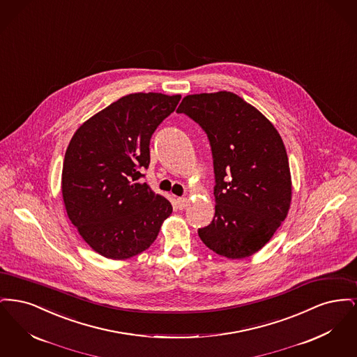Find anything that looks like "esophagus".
<instances>
[{
	"instance_id": "1",
	"label": "esophagus",
	"mask_w": 357,
	"mask_h": 357,
	"mask_svg": "<svg viewBox=\"0 0 357 357\" xmlns=\"http://www.w3.org/2000/svg\"><path fill=\"white\" fill-rule=\"evenodd\" d=\"M187 204H188V199H187V198H183V197L176 198V206H178L181 210H183L185 207H187Z\"/></svg>"
}]
</instances>
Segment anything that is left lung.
<instances>
[{"instance_id": "8db88e82", "label": "left lung", "mask_w": 357, "mask_h": 357, "mask_svg": "<svg viewBox=\"0 0 357 357\" xmlns=\"http://www.w3.org/2000/svg\"><path fill=\"white\" fill-rule=\"evenodd\" d=\"M186 114L207 134L215 175V215L198 230L226 258L262 249L288 215L291 179L284 142L272 123L233 92L188 95Z\"/></svg>"}]
</instances>
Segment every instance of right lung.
<instances>
[{
    "mask_svg": "<svg viewBox=\"0 0 357 357\" xmlns=\"http://www.w3.org/2000/svg\"><path fill=\"white\" fill-rule=\"evenodd\" d=\"M181 95L130 93L83 123L66 151L61 191L79 234L99 255L127 259L153 245L172 213L140 171L150 165V140L175 111Z\"/></svg>",
    "mask_w": 357,
    "mask_h": 357,
    "instance_id": "add662e5",
    "label": "right lung"
}]
</instances>
